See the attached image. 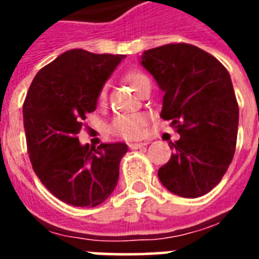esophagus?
<instances>
[{"mask_svg":"<svg viewBox=\"0 0 259 259\" xmlns=\"http://www.w3.org/2000/svg\"><path fill=\"white\" fill-rule=\"evenodd\" d=\"M148 143H130L129 144V148L130 150H137V148H143V147H146Z\"/></svg>","mask_w":259,"mask_h":259,"instance_id":"1","label":"esophagus"}]
</instances>
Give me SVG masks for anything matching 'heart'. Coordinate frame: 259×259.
<instances>
[{"label": "heart", "mask_w": 259, "mask_h": 259, "mask_svg": "<svg viewBox=\"0 0 259 259\" xmlns=\"http://www.w3.org/2000/svg\"><path fill=\"white\" fill-rule=\"evenodd\" d=\"M124 81L133 89L135 91H139L150 83L148 76L144 74L140 70H129L124 73ZM107 98V89L102 87L100 93H98V104H104ZM147 124V116L143 113H129V115H119L113 119L112 124H111V133L122 139H137L140 137L143 130Z\"/></svg>", "instance_id": "obj_1"}]
</instances>
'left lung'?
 <instances>
[{"instance_id": "8db88e82", "label": "left lung", "mask_w": 259, "mask_h": 259, "mask_svg": "<svg viewBox=\"0 0 259 259\" xmlns=\"http://www.w3.org/2000/svg\"><path fill=\"white\" fill-rule=\"evenodd\" d=\"M141 65L163 91L161 118L180 135L158 178L174 194L195 198L222 180L237 141L239 105L230 74L204 50L172 42L147 50Z\"/></svg>"}]
</instances>
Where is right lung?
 Wrapping results in <instances>:
<instances>
[{
  "label": "right lung",
  "mask_w": 259,
  "mask_h": 259,
  "mask_svg": "<svg viewBox=\"0 0 259 259\" xmlns=\"http://www.w3.org/2000/svg\"><path fill=\"white\" fill-rule=\"evenodd\" d=\"M124 55L70 50L38 70L23 102L26 144L33 170L51 194L73 206L107 200L119 179L127 146H81L85 115Z\"/></svg>",
  "instance_id": "right-lung-1"
}]
</instances>
